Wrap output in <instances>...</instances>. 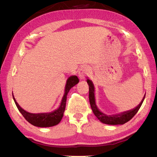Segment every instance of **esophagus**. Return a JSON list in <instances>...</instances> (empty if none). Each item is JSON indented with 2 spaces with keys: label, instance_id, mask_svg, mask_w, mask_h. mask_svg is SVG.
I'll return each instance as SVG.
<instances>
[{
  "label": "esophagus",
  "instance_id": "obj_1",
  "mask_svg": "<svg viewBox=\"0 0 157 157\" xmlns=\"http://www.w3.org/2000/svg\"><path fill=\"white\" fill-rule=\"evenodd\" d=\"M89 73V70L86 67H82L79 71V77L81 79H84L85 76L87 75Z\"/></svg>",
  "mask_w": 157,
  "mask_h": 157
}]
</instances>
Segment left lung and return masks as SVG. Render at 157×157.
Segmentation results:
<instances>
[{
  "label": "left lung",
  "instance_id": "8db88e82",
  "mask_svg": "<svg viewBox=\"0 0 157 157\" xmlns=\"http://www.w3.org/2000/svg\"><path fill=\"white\" fill-rule=\"evenodd\" d=\"M87 83L89 84V102L90 105H91V107L92 109V111L95 116L97 117V118L99 119V120L102 122V123L105 124H113V125H116V124H123L126 123L127 122L131 120V119L134 117L136 113L138 112V111L141 107L142 103L143 100L145 99V95H144V98H143L141 102L140 103L139 106L134 109L125 111V112H123L121 114H118V115H113V116H107L106 114L103 113L99 111V109L97 108L96 105H95V96H94V86L92 82L90 80V79H87L86 80Z\"/></svg>",
  "mask_w": 157,
  "mask_h": 157
}]
</instances>
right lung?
Segmentation results:
<instances>
[{
    "label": "right lung",
    "instance_id": "obj_1",
    "mask_svg": "<svg viewBox=\"0 0 157 157\" xmlns=\"http://www.w3.org/2000/svg\"><path fill=\"white\" fill-rule=\"evenodd\" d=\"M79 82V79L76 75L71 76L68 78L66 82L65 93L62 98V102H61L60 107L57 110L52 111L51 113H31L28 111H25L21 108L16 101L15 98L13 95L14 102L18 109L19 110L21 113L24 117L25 119L28 122L34 126H36L39 127H52L59 123V122L62 120L63 112L65 111L66 98H67L68 93L70 91V89L73 86H75Z\"/></svg>",
    "mask_w": 157,
    "mask_h": 157
}]
</instances>
